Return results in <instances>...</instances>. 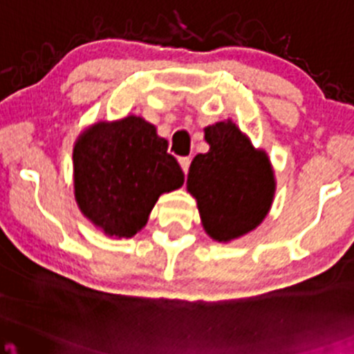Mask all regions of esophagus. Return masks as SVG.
I'll list each match as a JSON object with an SVG mask.
<instances>
[{"mask_svg": "<svg viewBox=\"0 0 354 354\" xmlns=\"http://www.w3.org/2000/svg\"><path fill=\"white\" fill-rule=\"evenodd\" d=\"M190 162H192L190 157H180V166H181V169L185 171V174L188 173V167H190Z\"/></svg>", "mask_w": 354, "mask_h": 354, "instance_id": "1", "label": "esophagus"}]
</instances>
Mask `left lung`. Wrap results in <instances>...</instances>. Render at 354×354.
<instances>
[{
    "label": "left lung",
    "instance_id": "left-lung-1",
    "mask_svg": "<svg viewBox=\"0 0 354 354\" xmlns=\"http://www.w3.org/2000/svg\"><path fill=\"white\" fill-rule=\"evenodd\" d=\"M207 154L192 160L187 188L197 198L207 234L230 241L255 230L267 216L274 197L269 157L255 151L233 121L205 128Z\"/></svg>",
    "mask_w": 354,
    "mask_h": 354
}]
</instances>
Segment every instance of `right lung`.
Instances as JSON below:
<instances>
[{
	"label": "right lung",
	"instance_id": "1",
	"mask_svg": "<svg viewBox=\"0 0 354 354\" xmlns=\"http://www.w3.org/2000/svg\"><path fill=\"white\" fill-rule=\"evenodd\" d=\"M75 198L85 217L106 234L131 238L147 224L160 194L183 185L167 140L137 116L97 123L73 149Z\"/></svg>",
	"mask_w": 354,
	"mask_h": 354
}]
</instances>
